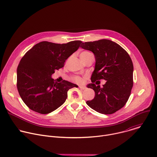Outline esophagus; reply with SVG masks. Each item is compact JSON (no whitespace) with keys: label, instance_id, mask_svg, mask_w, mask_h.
I'll use <instances>...</instances> for the list:
<instances>
[{"label":"esophagus","instance_id":"esophagus-1","mask_svg":"<svg viewBox=\"0 0 157 157\" xmlns=\"http://www.w3.org/2000/svg\"><path fill=\"white\" fill-rule=\"evenodd\" d=\"M79 87L81 89H83V90H84V89H86V87L82 86H79Z\"/></svg>","mask_w":157,"mask_h":157}]
</instances>
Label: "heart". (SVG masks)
<instances>
[{
  "label": "heart",
  "mask_w": 157,
  "mask_h": 157,
  "mask_svg": "<svg viewBox=\"0 0 157 157\" xmlns=\"http://www.w3.org/2000/svg\"><path fill=\"white\" fill-rule=\"evenodd\" d=\"M89 53H90L88 52H82V53L80 54V57H82H82H84L86 55H87L89 54ZM72 79H73L75 82H78V83L81 82V81H82L81 78L80 77H79V76H75V77L73 78Z\"/></svg>",
  "instance_id": "b5f03b06"
}]
</instances>
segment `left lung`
Wrapping results in <instances>:
<instances>
[{"label":"left lung","mask_w":157,"mask_h":157,"mask_svg":"<svg viewBox=\"0 0 157 157\" xmlns=\"http://www.w3.org/2000/svg\"><path fill=\"white\" fill-rule=\"evenodd\" d=\"M81 47L92 52L96 59L92 83L87 86L94 91L95 97L86 104L101 114H114L125 105L131 93L133 71L132 59L119 44L109 40L82 43ZM102 78L106 81L102 88L94 83Z\"/></svg>","instance_id":"8db88e82"}]
</instances>
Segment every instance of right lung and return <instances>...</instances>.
<instances>
[{
	"mask_svg": "<svg viewBox=\"0 0 157 157\" xmlns=\"http://www.w3.org/2000/svg\"><path fill=\"white\" fill-rule=\"evenodd\" d=\"M81 43L80 40L63 44L41 41L22 57L17 71V86L21 99L31 110L49 114L65 102L70 89L78 87L65 80L55 82L52 75L63 68Z\"/></svg>",
	"mask_w": 157,
	"mask_h": 157,
	"instance_id": "add662e5",
	"label": "right lung"
}]
</instances>
